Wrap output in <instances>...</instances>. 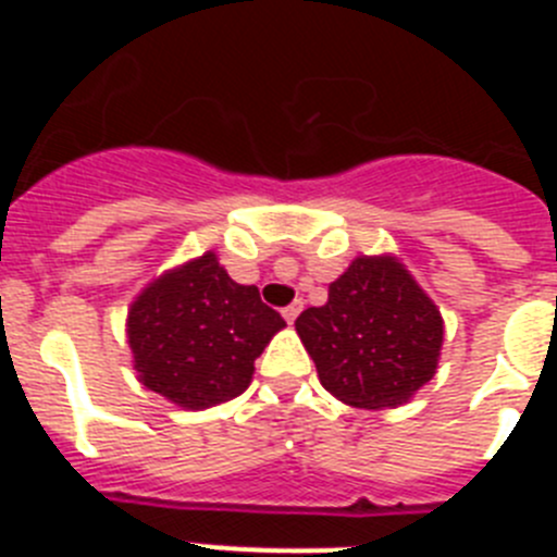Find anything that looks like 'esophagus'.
Listing matches in <instances>:
<instances>
[{
	"instance_id": "1",
	"label": "esophagus",
	"mask_w": 557,
	"mask_h": 557,
	"mask_svg": "<svg viewBox=\"0 0 557 557\" xmlns=\"http://www.w3.org/2000/svg\"><path fill=\"white\" fill-rule=\"evenodd\" d=\"M301 307H304L301 301H293V304H289V307L282 309V314H284V318H287V323H293L295 318H298V312H301Z\"/></svg>"
}]
</instances>
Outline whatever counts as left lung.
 <instances>
[{
  "instance_id": "1",
  "label": "left lung",
  "mask_w": 557,
  "mask_h": 557,
  "mask_svg": "<svg viewBox=\"0 0 557 557\" xmlns=\"http://www.w3.org/2000/svg\"><path fill=\"white\" fill-rule=\"evenodd\" d=\"M295 329L321 385L366 410L405 405L435 376L444 321L393 256H359Z\"/></svg>"
}]
</instances>
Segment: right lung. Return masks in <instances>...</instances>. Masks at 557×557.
Wrapping results in <instances>:
<instances>
[{"instance_id":"add662e5","label":"right lung","mask_w":557,"mask_h":557,"mask_svg":"<svg viewBox=\"0 0 557 557\" xmlns=\"http://www.w3.org/2000/svg\"><path fill=\"white\" fill-rule=\"evenodd\" d=\"M284 326L253 284H236L218 256L203 253L133 301L127 343L141 385L186 410H203L250 385L256 357Z\"/></svg>"}]
</instances>
